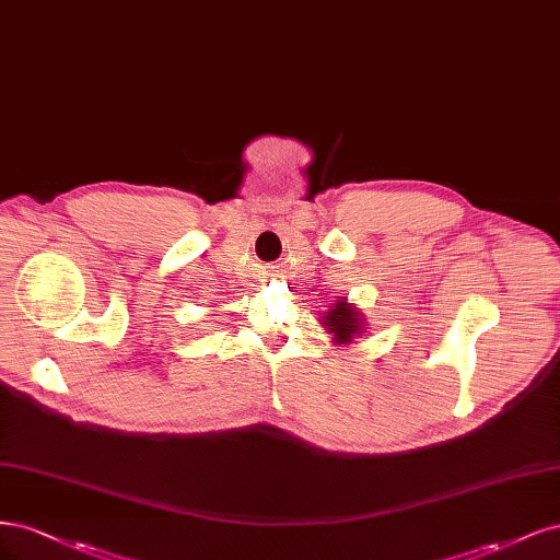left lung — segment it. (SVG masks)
<instances>
[{
    "label": "left lung",
    "mask_w": 560,
    "mask_h": 560,
    "mask_svg": "<svg viewBox=\"0 0 560 560\" xmlns=\"http://www.w3.org/2000/svg\"><path fill=\"white\" fill-rule=\"evenodd\" d=\"M363 316H360L347 300H337L335 306L323 314V328H326L335 345H351V341L363 332Z\"/></svg>",
    "instance_id": "8db88e82"
}]
</instances>
